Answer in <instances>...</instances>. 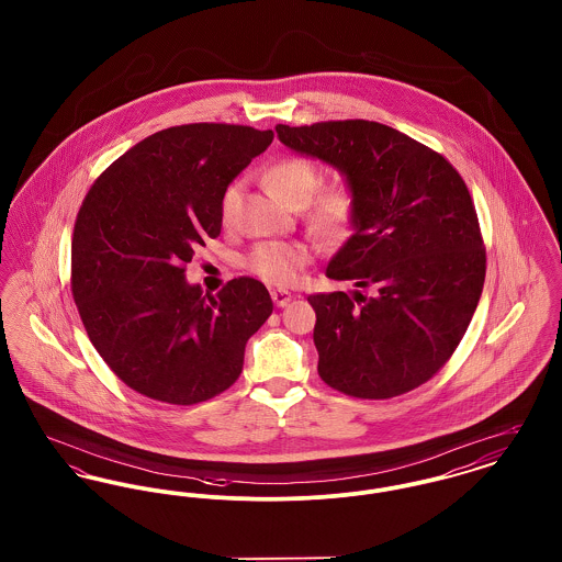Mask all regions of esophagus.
<instances>
[{
	"instance_id": "1",
	"label": "esophagus",
	"mask_w": 562,
	"mask_h": 562,
	"mask_svg": "<svg viewBox=\"0 0 562 562\" xmlns=\"http://www.w3.org/2000/svg\"><path fill=\"white\" fill-rule=\"evenodd\" d=\"M271 299H273L276 307H284L293 301V295L289 291H271Z\"/></svg>"
}]
</instances>
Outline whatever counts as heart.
<instances>
[{"mask_svg": "<svg viewBox=\"0 0 562 562\" xmlns=\"http://www.w3.org/2000/svg\"><path fill=\"white\" fill-rule=\"evenodd\" d=\"M265 189L282 205L299 210L307 205L310 229L325 239L346 237L357 210V199L346 182H333L313 193L321 184V171L316 164L303 157H284L265 169ZM239 198V184H229L221 198V216L229 221ZM310 261V250L303 244L269 241L261 244L250 255V269L276 286H289L297 280L303 267Z\"/></svg>", "mask_w": 562, "mask_h": 562, "instance_id": "1", "label": "heart"}]
</instances>
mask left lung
<instances>
[{
	"instance_id": "left-lung-1",
	"label": "left lung",
	"mask_w": 562,
	"mask_h": 562,
	"mask_svg": "<svg viewBox=\"0 0 562 562\" xmlns=\"http://www.w3.org/2000/svg\"><path fill=\"white\" fill-rule=\"evenodd\" d=\"M280 142L335 167L357 199L352 235L329 261L352 297L310 295L318 373L330 389L391 398L452 357L484 289L486 250L459 171L373 121L278 125Z\"/></svg>"
}]
</instances>
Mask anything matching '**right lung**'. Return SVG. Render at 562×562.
<instances>
[{"instance_id": "1", "label": "right lung", "mask_w": 562, "mask_h": 562, "mask_svg": "<svg viewBox=\"0 0 562 562\" xmlns=\"http://www.w3.org/2000/svg\"><path fill=\"white\" fill-rule=\"evenodd\" d=\"M273 132L193 123L153 133L108 167L76 218L71 293L91 344L139 395L193 405L227 391L273 303L255 278L216 295L184 265L223 227L221 198Z\"/></svg>"}]
</instances>
